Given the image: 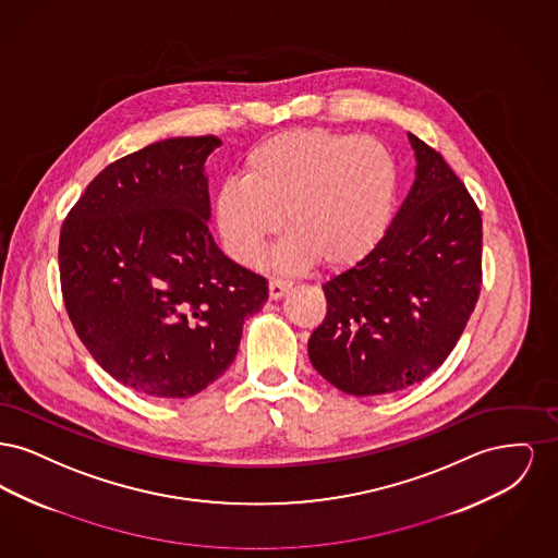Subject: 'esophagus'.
Instances as JSON below:
<instances>
[{"instance_id": "34e87169", "label": "esophagus", "mask_w": 558, "mask_h": 558, "mask_svg": "<svg viewBox=\"0 0 558 558\" xmlns=\"http://www.w3.org/2000/svg\"><path fill=\"white\" fill-rule=\"evenodd\" d=\"M292 282L289 280H278V278H274V280H269V299H282L289 289H291Z\"/></svg>"}]
</instances>
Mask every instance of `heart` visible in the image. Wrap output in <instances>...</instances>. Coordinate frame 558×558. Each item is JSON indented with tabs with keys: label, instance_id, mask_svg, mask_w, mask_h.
<instances>
[{
	"label": "heart",
	"instance_id": "1",
	"mask_svg": "<svg viewBox=\"0 0 558 558\" xmlns=\"http://www.w3.org/2000/svg\"><path fill=\"white\" fill-rule=\"evenodd\" d=\"M398 196V162L372 135L322 128L274 133L240 160V178L221 182L213 217L226 251L255 266L282 223L289 236L276 266L322 262L345 269L383 240Z\"/></svg>",
	"mask_w": 558,
	"mask_h": 558
}]
</instances>
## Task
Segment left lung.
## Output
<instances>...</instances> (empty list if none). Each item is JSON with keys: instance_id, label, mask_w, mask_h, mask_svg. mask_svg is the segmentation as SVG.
Listing matches in <instances>:
<instances>
[{"instance_id": "left-lung-1", "label": "left lung", "mask_w": 558, "mask_h": 558, "mask_svg": "<svg viewBox=\"0 0 558 558\" xmlns=\"http://www.w3.org/2000/svg\"><path fill=\"white\" fill-rule=\"evenodd\" d=\"M416 178L366 259L330 278L314 368L349 396L425 380L458 343L481 287V213L444 157L408 133Z\"/></svg>"}]
</instances>
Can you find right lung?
<instances>
[{"label": "right lung", "instance_id": "right-lung-1", "mask_svg": "<svg viewBox=\"0 0 558 558\" xmlns=\"http://www.w3.org/2000/svg\"><path fill=\"white\" fill-rule=\"evenodd\" d=\"M215 135L169 137L110 162L60 232V287L81 343L137 393L190 398L230 368L267 280L209 232Z\"/></svg>", "mask_w": 558, "mask_h": 558}]
</instances>
